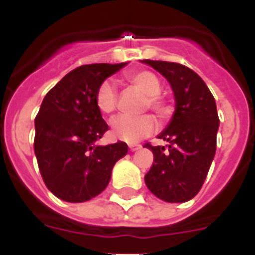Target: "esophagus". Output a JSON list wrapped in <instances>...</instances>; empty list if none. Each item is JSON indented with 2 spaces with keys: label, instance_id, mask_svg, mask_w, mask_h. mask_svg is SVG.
Listing matches in <instances>:
<instances>
[{
  "label": "esophagus",
  "instance_id": "34e87169",
  "mask_svg": "<svg viewBox=\"0 0 255 255\" xmlns=\"http://www.w3.org/2000/svg\"><path fill=\"white\" fill-rule=\"evenodd\" d=\"M141 148V145L140 144H129V149L131 150V152H135V150H138V149H140Z\"/></svg>",
  "mask_w": 255,
  "mask_h": 255
}]
</instances>
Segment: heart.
I'll list each match as a JSON object with an SVG mask.
<instances>
[{"instance_id":"b5f03b06","label":"heart","mask_w":255,"mask_h":255,"mask_svg":"<svg viewBox=\"0 0 255 255\" xmlns=\"http://www.w3.org/2000/svg\"><path fill=\"white\" fill-rule=\"evenodd\" d=\"M124 80L135 85L147 94V100L144 103L145 108L149 107L159 117L167 116L170 112V106L167 101L159 94L162 85L158 76L154 73L144 69L130 70L124 74ZM94 102L97 108L103 115L114 114L119 102V92L116 84L112 80H103L100 87L97 88ZM155 129H157V121L152 115L143 114L138 116L120 115L112 121L111 132L116 139L128 143H136L154 132Z\"/></svg>"}]
</instances>
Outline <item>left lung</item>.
<instances>
[{"instance_id": "8db88e82", "label": "left lung", "mask_w": 255, "mask_h": 255, "mask_svg": "<svg viewBox=\"0 0 255 255\" xmlns=\"http://www.w3.org/2000/svg\"><path fill=\"white\" fill-rule=\"evenodd\" d=\"M170 82L176 111L159 139L168 149L144 144L153 152V164L145 185L168 203L188 202L199 193L216 153L220 125L216 101L195 71L176 62L143 60Z\"/></svg>"}]
</instances>
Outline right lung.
I'll list each match as a JSON object with an SVG mask.
<instances>
[{
	"label": "right lung",
	"instance_id": "right-lung-1",
	"mask_svg": "<svg viewBox=\"0 0 255 255\" xmlns=\"http://www.w3.org/2000/svg\"><path fill=\"white\" fill-rule=\"evenodd\" d=\"M125 64L83 65L46 94L35 116L34 152L44 184L65 202L80 203L101 194L128 144L98 145L108 130L94 97L101 83Z\"/></svg>",
	"mask_w": 255,
	"mask_h": 255
}]
</instances>
